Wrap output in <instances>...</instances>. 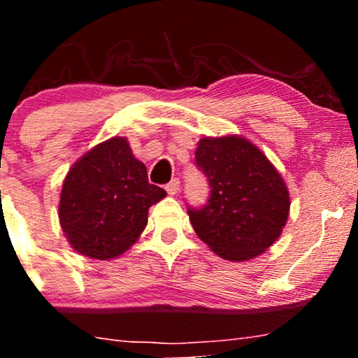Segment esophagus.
Returning a JSON list of instances; mask_svg holds the SVG:
<instances>
[{"instance_id": "34e87169", "label": "esophagus", "mask_w": 358, "mask_h": 358, "mask_svg": "<svg viewBox=\"0 0 358 358\" xmlns=\"http://www.w3.org/2000/svg\"><path fill=\"white\" fill-rule=\"evenodd\" d=\"M165 190L168 192V195H176V193H178V190H180V180L178 178L171 180V182L165 187Z\"/></svg>"}]
</instances>
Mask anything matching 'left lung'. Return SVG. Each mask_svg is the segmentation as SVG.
Returning a JSON list of instances; mask_svg holds the SVG:
<instances>
[{
    "label": "left lung",
    "mask_w": 358,
    "mask_h": 358,
    "mask_svg": "<svg viewBox=\"0 0 358 358\" xmlns=\"http://www.w3.org/2000/svg\"><path fill=\"white\" fill-rule=\"evenodd\" d=\"M195 163L210 187L207 203L187 208L196 236L227 261L273 245L289 215V193L264 153L245 138H202Z\"/></svg>",
    "instance_id": "obj_1"
}]
</instances>
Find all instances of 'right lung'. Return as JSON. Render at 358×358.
I'll list each match as a JSON object with an SVG mask.
<instances>
[{
	"mask_svg": "<svg viewBox=\"0 0 358 358\" xmlns=\"http://www.w3.org/2000/svg\"><path fill=\"white\" fill-rule=\"evenodd\" d=\"M166 192L148 182L146 166L126 138L87 151L71 168L60 193L62 231L82 256L113 259L126 252L148 224L151 205Z\"/></svg>",
	"mask_w": 358,
	"mask_h": 358,
	"instance_id": "add662e5",
	"label": "right lung"
}]
</instances>
